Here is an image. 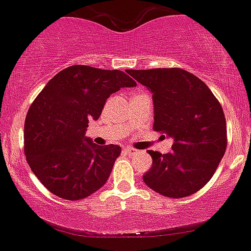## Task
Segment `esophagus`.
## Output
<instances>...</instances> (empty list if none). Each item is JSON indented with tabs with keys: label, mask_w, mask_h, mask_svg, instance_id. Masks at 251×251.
<instances>
[{
	"label": "esophagus",
	"mask_w": 251,
	"mask_h": 251,
	"mask_svg": "<svg viewBox=\"0 0 251 251\" xmlns=\"http://www.w3.org/2000/svg\"><path fill=\"white\" fill-rule=\"evenodd\" d=\"M125 152L126 154H128V155H135V154H138L139 150L134 149V148H125Z\"/></svg>",
	"instance_id": "1"
}]
</instances>
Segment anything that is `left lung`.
<instances>
[{"label": "left lung", "mask_w": 251, "mask_h": 251, "mask_svg": "<svg viewBox=\"0 0 251 251\" xmlns=\"http://www.w3.org/2000/svg\"><path fill=\"white\" fill-rule=\"evenodd\" d=\"M126 73L152 93L154 131L174 140L171 152L148 151L152 165L144 182L165 197L193 195L212 178L227 147L219 100L204 82L184 69H127Z\"/></svg>", "instance_id": "1"}]
</instances>
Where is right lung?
Returning <instances> with one entry per match:
<instances>
[{"label":"right lung","mask_w":251,"mask_h":251,"mask_svg":"<svg viewBox=\"0 0 251 251\" xmlns=\"http://www.w3.org/2000/svg\"><path fill=\"white\" fill-rule=\"evenodd\" d=\"M136 82L125 72L72 65L54 75L34 100L25 120V156L32 173L58 197L77 201L107 182L119 145L99 147L84 136L106 100Z\"/></svg>","instance_id":"right-lung-1"}]
</instances>
